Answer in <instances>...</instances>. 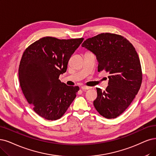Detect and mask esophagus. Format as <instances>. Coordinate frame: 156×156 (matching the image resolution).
<instances>
[{"mask_svg":"<svg viewBox=\"0 0 156 156\" xmlns=\"http://www.w3.org/2000/svg\"><path fill=\"white\" fill-rule=\"evenodd\" d=\"M91 88H92L91 87H88V86H82V87H81V89L83 90H87V89H91Z\"/></svg>","mask_w":156,"mask_h":156,"instance_id":"obj_1","label":"esophagus"}]
</instances>
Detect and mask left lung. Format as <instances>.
<instances>
[{
  "instance_id": "1",
  "label": "left lung",
  "mask_w": 156,
  "mask_h": 156,
  "mask_svg": "<svg viewBox=\"0 0 156 156\" xmlns=\"http://www.w3.org/2000/svg\"><path fill=\"white\" fill-rule=\"evenodd\" d=\"M82 46L96 55L98 71L109 74L106 90L96 88L94 106L102 116L116 118L129 107L141 85V66L136 49L125 37L110 33L86 39Z\"/></svg>"
}]
</instances>
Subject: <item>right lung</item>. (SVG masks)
Returning <instances> with one entry per match:
<instances>
[{
    "label": "right lung",
    "instance_id": "right-lung-1",
    "mask_svg": "<svg viewBox=\"0 0 156 156\" xmlns=\"http://www.w3.org/2000/svg\"><path fill=\"white\" fill-rule=\"evenodd\" d=\"M83 40L45 37L24 51L19 68L20 85L27 102L40 117L60 119L76 98L78 86H68L58 78L66 72L69 59Z\"/></svg>",
    "mask_w": 156,
    "mask_h": 156
}]
</instances>
